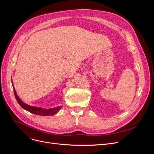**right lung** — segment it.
<instances>
[{"label": "right lung", "mask_w": 154, "mask_h": 154, "mask_svg": "<svg viewBox=\"0 0 154 154\" xmlns=\"http://www.w3.org/2000/svg\"><path fill=\"white\" fill-rule=\"evenodd\" d=\"M13 91H14V94H15V98L18 103L23 109L30 112L31 113L36 114V115H40V116H53L56 113H57L60 110V109H61L62 106L55 107V108L53 109H43L42 108H39V107H36V106H32L30 105H28L24 103L20 99V97L18 96L17 94V92L15 91V88H14L13 84Z\"/></svg>", "instance_id": "add662e5"}]
</instances>
